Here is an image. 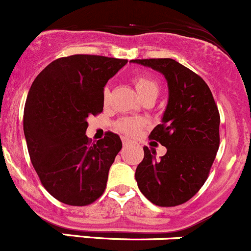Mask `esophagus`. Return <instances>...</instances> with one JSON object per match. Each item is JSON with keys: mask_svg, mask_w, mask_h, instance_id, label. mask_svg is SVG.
Here are the masks:
<instances>
[{"mask_svg": "<svg viewBox=\"0 0 251 251\" xmlns=\"http://www.w3.org/2000/svg\"><path fill=\"white\" fill-rule=\"evenodd\" d=\"M122 143H123V146H126V145H129V144H130V140H129L128 138H126V136H123Z\"/></svg>", "mask_w": 251, "mask_h": 251, "instance_id": "34e87169", "label": "esophagus"}]
</instances>
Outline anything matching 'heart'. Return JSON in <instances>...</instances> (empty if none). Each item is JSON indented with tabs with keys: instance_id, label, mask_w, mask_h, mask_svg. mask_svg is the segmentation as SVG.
<instances>
[{
	"instance_id": "b5f03b06",
	"label": "heart",
	"mask_w": 251,
	"mask_h": 251,
	"mask_svg": "<svg viewBox=\"0 0 251 251\" xmlns=\"http://www.w3.org/2000/svg\"><path fill=\"white\" fill-rule=\"evenodd\" d=\"M134 86H135L136 91H138L139 96L141 99H145L150 95H156L158 94V84L155 79H152L149 75H136L133 79ZM102 100L105 105H107L110 101V91L108 89H105L102 95ZM144 126V121L141 118H131V117H125L121 118L116 126L120 131L126 134V135H135L138 133L139 129Z\"/></svg>"
}]
</instances>
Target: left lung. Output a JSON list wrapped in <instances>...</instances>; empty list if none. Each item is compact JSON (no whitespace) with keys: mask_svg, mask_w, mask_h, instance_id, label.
<instances>
[{"mask_svg":"<svg viewBox=\"0 0 251 251\" xmlns=\"http://www.w3.org/2000/svg\"><path fill=\"white\" fill-rule=\"evenodd\" d=\"M165 76L168 101L150 139L167 149L161 158L144 146L135 171L140 192L157 206L192 199L207 179L220 146V113L207 84L172 58L131 59Z\"/></svg>","mask_w":251,"mask_h":251,"instance_id":"8db88e82","label":"left lung"}]
</instances>
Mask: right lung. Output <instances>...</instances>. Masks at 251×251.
I'll use <instances>...</instances> for the list:
<instances>
[{
  "label": "right lung",
  "mask_w": 251,
  "mask_h": 251,
  "mask_svg": "<svg viewBox=\"0 0 251 251\" xmlns=\"http://www.w3.org/2000/svg\"><path fill=\"white\" fill-rule=\"evenodd\" d=\"M126 59L73 54L51 62L35 78L24 107V135L45 189L72 206L91 204L105 192L108 171L122 149L107 131L90 145L88 118L103 110V88Z\"/></svg>",
  "instance_id": "obj_1"
}]
</instances>
